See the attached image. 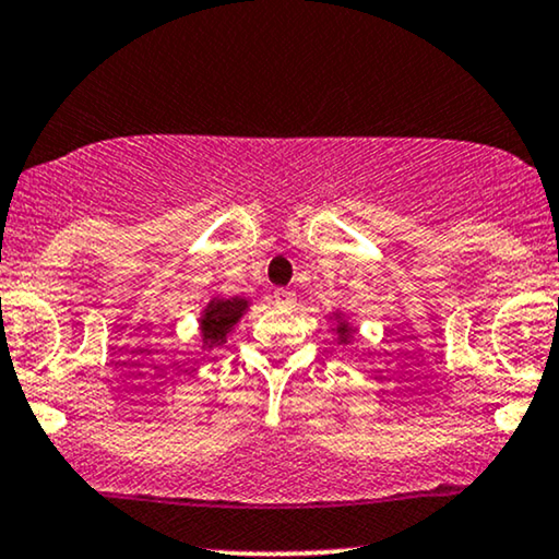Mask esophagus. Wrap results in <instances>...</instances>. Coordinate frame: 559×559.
I'll list each match as a JSON object with an SVG mask.
<instances>
[{
  "instance_id": "obj_1",
  "label": "esophagus",
  "mask_w": 559,
  "mask_h": 559,
  "mask_svg": "<svg viewBox=\"0 0 559 559\" xmlns=\"http://www.w3.org/2000/svg\"><path fill=\"white\" fill-rule=\"evenodd\" d=\"M273 299H275V304H278V307H292V304L296 301V294L288 292V288H275Z\"/></svg>"
}]
</instances>
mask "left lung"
<instances>
[{
	"label": "left lung",
	"mask_w": 559,
	"mask_h": 559,
	"mask_svg": "<svg viewBox=\"0 0 559 559\" xmlns=\"http://www.w3.org/2000/svg\"><path fill=\"white\" fill-rule=\"evenodd\" d=\"M337 330L342 332V340H347V334H349V330H347V324H340Z\"/></svg>",
	"instance_id": "8db88e82"
}]
</instances>
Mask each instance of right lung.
Listing matches in <instances>:
<instances>
[{
    "instance_id": "1",
    "label": "right lung",
    "mask_w": 559,
    "mask_h": 559,
    "mask_svg": "<svg viewBox=\"0 0 559 559\" xmlns=\"http://www.w3.org/2000/svg\"><path fill=\"white\" fill-rule=\"evenodd\" d=\"M248 309V301L245 299H214L210 301V307H206L204 317H202V334L204 340L212 345H219V342H225L229 326H233L237 319L242 317V311Z\"/></svg>"
}]
</instances>
